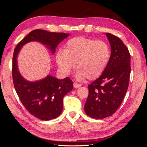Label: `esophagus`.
Returning a JSON list of instances; mask_svg holds the SVG:
<instances>
[{"label":"esophagus","instance_id":"esophagus-1","mask_svg":"<svg viewBox=\"0 0 147 147\" xmlns=\"http://www.w3.org/2000/svg\"><path fill=\"white\" fill-rule=\"evenodd\" d=\"M80 86H81V84H78V83H74V88H80Z\"/></svg>","mask_w":147,"mask_h":147}]
</instances>
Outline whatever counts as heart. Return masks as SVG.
Masks as SVG:
<instances>
[{
    "instance_id": "1",
    "label": "heart",
    "mask_w": 147,
    "mask_h": 147,
    "mask_svg": "<svg viewBox=\"0 0 147 147\" xmlns=\"http://www.w3.org/2000/svg\"><path fill=\"white\" fill-rule=\"evenodd\" d=\"M111 55L109 44L103 40L74 37L67 42L64 51L57 53L56 62L61 70L69 75L77 63V77L94 80L104 73Z\"/></svg>"
}]
</instances>
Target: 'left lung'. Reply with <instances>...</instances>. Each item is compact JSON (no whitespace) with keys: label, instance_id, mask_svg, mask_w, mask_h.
<instances>
[{"label":"left lung","instance_id":"8db88e82","mask_svg":"<svg viewBox=\"0 0 147 147\" xmlns=\"http://www.w3.org/2000/svg\"><path fill=\"white\" fill-rule=\"evenodd\" d=\"M111 45L109 63L100 76L88 85L84 109L89 117L102 119L112 115L121 105L129 86L131 55L126 46L115 35L106 33Z\"/></svg>","mask_w":147,"mask_h":147}]
</instances>
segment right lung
Wrapping results in <instances>:
<instances>
[{
  "label": "right lung",
  "instance_id": "add662e5",
  "mask_svg": "<svg viewBox=\"0 0 147 147\" xmlns=\"http://www.w3.org/2000/svg\"><path fill=\"white\" fill-rule=\"evenodd\" d=\"M69 35V34L35 29L20 41L14 50L12 77L16 92L26 109L38 119L47 121L59 116L63 111V97L72 90L73 82L69 77L59 80L50 75L35 82L26 81L18 71V54L24 44L31 41L41 42L54 53L57 45Z\"/></svg>",
  "mask_w": 147,
  "mask_h": 147
}]
</instances>
